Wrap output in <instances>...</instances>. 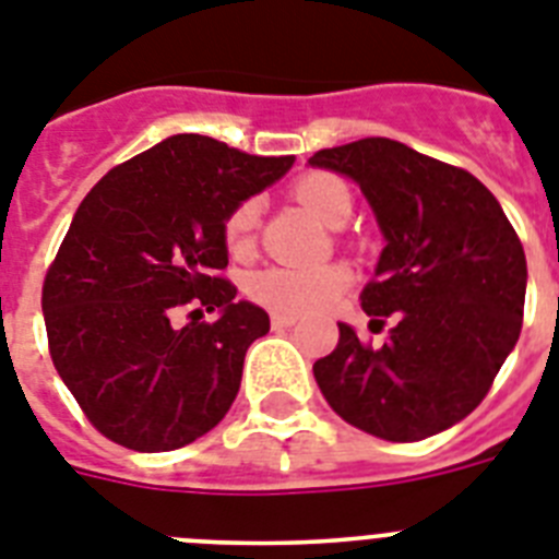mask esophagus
<instances>
[{"instance_id":"34e87169","label":"esophagus","mask_w":559,"mask_h":559,"mask_svg":"<svg viewBox=\"0 0 559 559\" xmlns=\"http://www.w3.org/2000/svg\"><path fill=\"white\" fill-rule=\"evenodd\" d=\"M270 323L272 330H287V326H295V323H298V318L289 316V312H272Z\"/></svg>"}]
</instances>
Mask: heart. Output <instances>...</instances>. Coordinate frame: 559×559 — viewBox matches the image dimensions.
I'll list each match as a JSON object with an SVG mask.
<instances>
[{
	"instance_id": "heart-1",
	"label": "heart",
	"mask_w": 559,
	"mask_h": 559,
	"mask_svg": "<svg viewBox=\"0 0 559 559\" xmlns=\"http://www.w3.org/2000/svg\"><path fill=\"white\" fill-rule=\"evenodd\" d=\"M293 195L301 201L318 222L337 227L349 218L352 192L337 176L330 173H309L298 178L293 187ZM258 224V201H243L227 218L224 236L233 252L250 250L252 236ZM349 284V272L341 264L321 266H266L258 270L250 278L247 289L258 304L275 309V312H289L301 316L321 309L344 293Z\"/></svg>"
}]
</instances>
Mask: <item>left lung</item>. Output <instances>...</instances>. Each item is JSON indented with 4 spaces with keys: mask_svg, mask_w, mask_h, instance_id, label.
I'll return each instance as SVG.
<instances>
[{
    "mask_svg": "<svg viewBox=\"0 0 559 559\" xmlns=\"http://www.w3.org/2000/svg\"><path fill=\"white\" fill-rule=\"evenodd\" d=\"M309 167L352 178L383 250L360 307L395 318L378 349L349 323L316 360L323 397L346 424L392 443L461 424L514 349L526 301V252L500 201L472 173L392 139L318 150Z\"/></svg>",
    "mask_w": 559,
    "mask_h": 559,
    "instance_id": "8db88e82",
    "label": "left lung"
}]
</instances>
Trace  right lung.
Instances as JSON below:
<instances>
[{"instance_id":"obj_1","label":"right lung","mask_w":559,"mask_h":559,"mask_svg":"<svg viewBox=\"0 0 559 559\" xmlns=\"http://www.w3.org/2000/svg\"><path fill=\"white\" fill-rule=\"evenodd\" d=\"M293 164L178 133L84 195L45 278L41 312L56 372L105 438L170 452L227 415L243 355L270 332V316L218 278L224 227ZM190 300L219 318L178 331L171 309Z\"/></svg>"}]
</instances>
